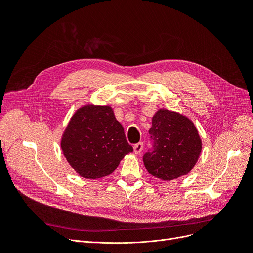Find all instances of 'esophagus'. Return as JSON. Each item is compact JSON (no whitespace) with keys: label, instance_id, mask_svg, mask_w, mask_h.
Wrapping results in <instances>:
<instances>
[{"label":"esophagus","instance_id":"obj_1","mask_svg":"<svg viewBox=\"0 0 253 253\" xmlns=\"http://www.w3.org/2000/svg\"><path fill=\"white\" fill-rule=\"evenodd\" d=\"M143 149V142H138L134 145V152L135 154H140Z\"/></svg>","mask_w":253,"mask_h":253}]
</instances>
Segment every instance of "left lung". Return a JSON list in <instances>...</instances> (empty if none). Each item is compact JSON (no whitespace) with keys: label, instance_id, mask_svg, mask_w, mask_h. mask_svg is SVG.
I'll return each mask as SVG.
<instances>
[{"label":"left lung","instance_id":"left-lung-1","mask_svg":"<svg viewBox=\"0 0 253 253\" xmlns=\"http://www.w3.org/2000/svg\"><path fill=\"white\" fill-rule=\"evenodd\" d=\"M149 133L151 147L142 159L151 175L171 180L192 170L201 154L202 141L187 117L159 110L152 119Z\"/></svg>","mask_w":253,"mask_h":253}]
</instances>
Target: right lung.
I'll return each instance as SVG.
<instances>
[{
    "label": "right lung",
    "mask_w": 253,
    "mask_h": 253,
    "mask_svg": "<svg viewBox=\"0 0 253 253\" xmlns=\"http://www.w3.org/2000/svg\"><path fill=\"white\" fill-rule=\"evenodd\" d=\"M61 148L76 172L90 179L113 173L125 155L133 151L112 109L97 105L83 106L74 115Z\"/></svg>",
    "instance_id": "1"
}]
</instances>
